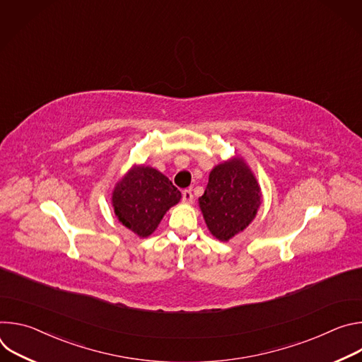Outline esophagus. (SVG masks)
Wrapping results in <instances>:
<instances>
[{
  "mask_svg": "<svg viewBox=\"0 0 362 362\" xmlns=\"http://www.w3.org/2000/svg\"><path fill=\"white\" fill-rule=\"evenodd\" d=\"M182 199H183L185 203H192V202H193V193H192V190H190V189H185V190L182 192Z\"/></svg>",
  "mask_w": 362,
  "mask_h": 362,
  "instance_id": "34e87169",
  "label": "esophagus"
}]
</instances>
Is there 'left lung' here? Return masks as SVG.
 <instances>
[{
	"label": "left lung",
	"instance_id": "obj_1",
	"mask_svg": "<svg viewBox=\"0 0 362 362\" xmlns=\"http://www.w3.org/2000/svg\"><path fill=\"white\" fill-rule=\"evenodd\" d=\"M262 202L261 187L242 159L218 165L199 197L206 225L219 240H229L255 218Z\"/></svg>",
	"mask_w": 362,
	"mask_h": 362
}]
</instances>
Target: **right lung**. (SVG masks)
<instances>
[{
    "mask_svg": "<svg viewBox=\"0 0 362 362\" xmlns=\"http://www.w3.org/2000/svg\"><path fill=\"white\" fill-rule=\"evenodd\" d=\"M180 197L177 187L165 175L148 166H137L113 192L115 214L126 228L146 238Z\"/></svg>",
    "mask_w": 362,
    "mask_h": 362,
    "instance_id": "add662e5",
    "label": "right lung"
}]
</instances>
